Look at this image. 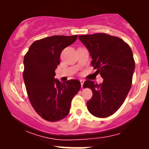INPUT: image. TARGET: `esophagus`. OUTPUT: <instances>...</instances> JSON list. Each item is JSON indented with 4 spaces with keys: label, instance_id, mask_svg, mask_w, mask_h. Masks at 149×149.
Masks as SVG:
<instances>
[{
    "label": "esophagus",
    "instance_id": "1",
    "mask_svg": "<svg viewBox=\"0 0 149 149\" xmlns=\"http://www.w3.org/2000/svg\"><path fill=\"white\" fill-rule=\"evenodd\" d=\"M80 84H81V87H82V88H83V83H84L85 80H83V79H81V80H80Z\"/></svg>",
    "mask_w": 149,
    "mask_h": 149
}]
</instances>
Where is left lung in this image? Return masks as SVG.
Here are the masks:
<instances>
[{
    "mask_svg": "<svg viewBox=\"0 0 149 149\" xmlns=\"http://www.w3.org/2000/svg\"><path fill=\"white\" fill-rule=\"evenodd\" d=\"M78 38L88 49L92 66L104 79L101 84L92 80L83 84L92 91V98L87 102L88 111L98 118L111 116L123 104L131 88L135 68L132 51L122 39L107 33Z\"/></svg>",
    "mask_w": 149,
    "mask_h": 149,
    "instance_id": "1",
    "label": "left lung"
}]
</instances>
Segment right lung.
Wrapping results in <instances>:
<instances>
[{
	"instance_id": "1",
	"label": "right lung",
	"mask_w": 149,
	"mask_h": 149,
	"mask_svg": "<svg viewBox=\"0 0 149 149\" xmlns=\"http://www.w3.org/2000/svg\"><path fill=\"white\" fill-rule=\"evenodd\" d=\"M78 36H52L36 40L24 58L23 78L32 107L39 116L50 122L69 114L71 101L79 91L78 80L61 83L55 76L61 53L76 40Z\"/></svg>"
}]
</instances>
